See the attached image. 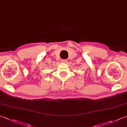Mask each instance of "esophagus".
I'll list each match as a JSON object with an SVG mask.
<instances>
[{"label": "esophagus", "mask_w": 127, "mask_h": 127, "mask_svg": "<svg viewBox=\"0 0 127 127\" xmlns=\"http://www.w3.org/2000/svg\"><path fill=\"white\" fill-rule=\"evenodd\" d=\"M66 62H67L66 59H62V62H63V63H65Z\"/></svg>", "instance_id": "34e87169"}]
</instances>
